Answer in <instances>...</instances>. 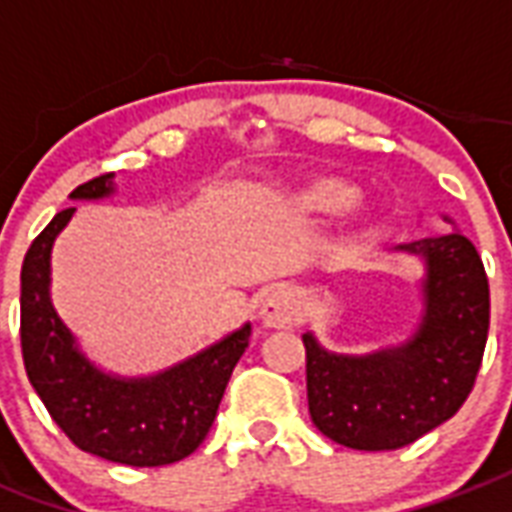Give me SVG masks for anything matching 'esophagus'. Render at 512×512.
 Here are the masks:
<instances>
[{"label": "esophagus", "mask_w": 512, "mask_h": 512, "mask_svg": "<svg viewBox=\"0 0 512 512\" xmlns=\"http://www.w3.org/2000/svg\"><path fill=\"white\" fill-rule=\"evenodd\" d=\"M301 317H304V301L295 287H274L260 304V320L266 328H293L301 323Z\"/></svg>", "instance_id": "esophagus-1"}]
</instances>
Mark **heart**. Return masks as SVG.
Listing matches in <instances>:
<instances>
[{
    "label": "heart",
    "mask_w": 512,
    "mask_h": 512,
    "mask_svg": "<svg viewBox=\"0 0 512 512\" xmlns=\"http://www.w3.org/2000/svg\"><path fill=\"white\" fill-rule=\"evenodd\" d=\"M358 187L347 179L325 176L309 181L293 195V208L306 217H339L358 203Z\"/></svg>",
    "instance_id": "1"
}]
</instances>
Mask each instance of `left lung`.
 <instances>
[{
  "label": "left lung",
  "instance_id": "obj_1",
  "mask_svg": "<svg viewBox=\"0 0 512 512\" xmlns=\"http://www.w3.org/2000/svg\"><path fill=\"white\" fill-rule=\"evenodd\" d=\"M393 252L423 263V314L404 342L344 355L325 350L312 331L304 333L312 423L352 450L404 448L453 418L486 350L491 304L475 244L450 230L393 246Z\"/></svg>",
  "mask_w": 512,
  "mask_h": 512
}]
</instances>
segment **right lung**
<instances>
[{
	"mask_svg": "<svg viewBox=\"0 0 512 512\" xmlns=\"http://www.w3.org/2000/svg\"><path fill=\"white\" fill-rule=\"evenodd\" d=\"M116 192L113 173L70 192L102 200ZM75 208L59 211L34 238L21 266V350L26 377L59 429L92 456L127 467H162L187 458L206 439L238 358L249 347L244 323L206 350L149 377L100 369L81 350L51 301V249Z\"/></svg>",
	"mask_w": 512,
	"mask_h": 512,
	"instance_id": "1",
	"label": "right lung"
}]
</instances>
